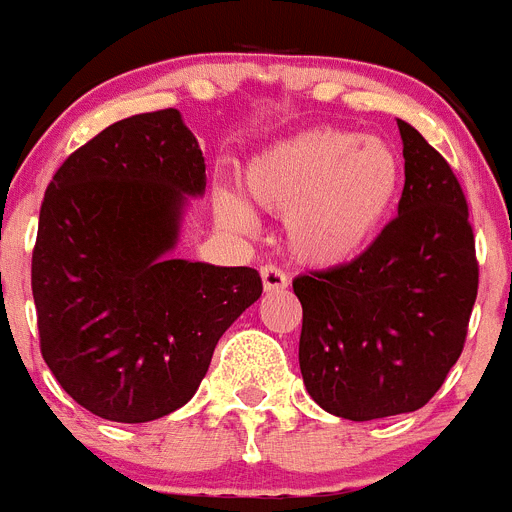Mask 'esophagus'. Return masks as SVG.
Here are the masks:
<instances>
[{"label": "esophagus", "mask_w": 512, "mask_h": 512, "mask_svg": "<svg viewBox=\"0 0 512 512\" xmlns=\"http://www.w3.org/2000/svg\"><path fill=\"white\" fill-rule=\"evenodd\" d=\"M261 282H264V292H284L289 284V277L277 266H261Z\"/></svg>", "instance_id": "1"}]
</instances>
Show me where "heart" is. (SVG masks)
Instances as JSON below:
<instances>
[{
    "mask_svg": "<svg viewBox=\"0 0 512 512\" xmlns=\"http://www.w3.org/2000/svg\"><path fill=\"white\" fill-rule=\"evenodd\" d=\"M405 187V158L382 135L312 128L256 153L243 189L256 207L284 217L289 251L310 266L359 259L390 223ZM223 228L253 233L256 220L241 197L215 194Z\"/></svg>",
    "mask_w": 512,
    "mask_h": 512,
    "instance_id": "1",
    "label": "heart"
}]
</instances>
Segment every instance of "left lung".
<instances>
[{
  "mask_svg": "<svg viewBox=\"0 0 512 512\" xmlns=\"http://www.w3.org/2000/svg\"><path fill=\"white\" fill-rule=\"evenodd\" d=\"M405 189L359 259L292 282L300 372L330 415L374 420L423 408L461 356L479 266L464 192L446 158L397 120Z\"/></svg>",
  "mask_w": 512,
  "mask_h": 512,
  "instance_id": "obj_1",
  "label": "left lung"
}]
</instances>
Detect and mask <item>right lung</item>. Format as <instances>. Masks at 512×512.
<instances>
[{"label": "right lung", "instance_id": "right-lung-1", "mask_svg": "<svg viewBox=\"0 0 512 512\" xmlns=\"http://www.w3.org/2000/svg\"><path fill=\"white\" fill-rule=\"evenodd\" d=\"M205 156L179 110L115 122L48 184L33 251L40 351L81 408L148 423L192 400L217 341L261 297L248 266L174 259Z\"/></svg>", "mask_w": 512, "mask_h": 512}]
</instances>
